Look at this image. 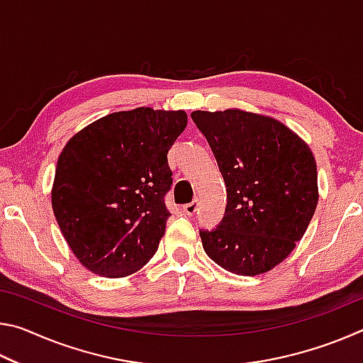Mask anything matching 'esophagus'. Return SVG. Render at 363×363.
<instances>
[{"mask_svg": "<svg viewBox=\"0 0 363 363\" xmlns=\"http://www.w3.org/2000/svg\"><path fill=\"white\" fill-rule=\"evenodd\" d=\"M196 208H199V200H194V201H190V203H187V205H184V213L187 214V216H194V214L196 213Z\"/></svg>", "mask_w": 363, "mask_h": 363, "instance_id": "1", "label": "esophagus"}]
</instances>
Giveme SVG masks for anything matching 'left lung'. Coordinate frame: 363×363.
<instances>
[{"mask_svg": "<svg viewBox=\"0 0 363 363\" xmlns=\"http://www.w3.org/2000/svg\"><path fill=\"white\" fill-rule=\"evenodd\" d=\"M192 120L216 158L227 190L224 218L200 230L205 253L237 275L274 269L314 216L317 164L303 139L270 116L195 110Z\"/></svg>", "mask_w": 363, "mask_h": 363, "instance_id": "obj_1", "label": "left lung"}]
</instances>
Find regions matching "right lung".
Wrapping results in <instances>:
<instances>
[{
  "label": "right lung",
  "instance_id": "1",
  "mask_svg": "<svg viewBox=\"0 0 363 363\" xmlns=\"http://www.w3.org/2000/svg\"><path fill=\"white\" fill-rule=\"evenodd\" d=\"M184 110L115 112L77 133L57 160L52 210L83 266L126 277L158 250L171 216L168 150L186 130Z\"/></svg>",
  "mask_w": 363,
  "mask_h": 363
}]
</instances>
